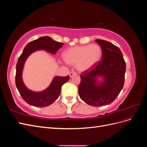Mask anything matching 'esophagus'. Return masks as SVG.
I'll return each instance as SVG.
<instances>
[{"label":"esophagus","mask_w":147,"mask_h":147,"mask_svg":"<svg viewBox=\"0 0 147 147\" xmlns=\"http://www.w3.org/2000/svg\"><path fill=\"white\" fill-rule=\"evenodd\" d=\"M77 75V72H75V71H72V72H71L69 74L70 77H72V76H74V75Z\"/></svg>","instance_id":"1"}]
</instances>
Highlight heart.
<instances>
[{"label": "heart", "instance_id": "b5f03b06", "mask_svg": "<svg viewBox=\"0 0 147 147\" xmlns=\"http://www.w3.org/2000/svg\"><path fill=\"white\" fill-rule=\"evenodd\" d=\"M101 48L96 44L69 48L64 53L67 63L76 64L78 70L85 71L93 67L101 58Z\"/></svg>", "mask_w": 147, "mask_h": 147}]
</instances>
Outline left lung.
Instances as JSON below:
<instances>
[{"mask_svg":"<svg viewBox=\"0 0 147 147\" xmlns=\"http://www.w3.org/2000/svg\"><path fill=\"white\" fill-rule=\"evenodd\" d=\"M100 45L102 59L91 69L81 75L78 86L80 98L88 105L100 107L110 104L123 88L126 63L120 49L104 40H95ZM102 77L99 82L97 78Z\"/></svg>","mask_w":147,"mask_h":147,"instance_id":"obj_1","label":"left lung"}]
</instances>
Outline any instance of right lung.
<instances>
[{"label": "right lung", "mask_w": 147, "mask_h": 147, "mask_svg": "<svg viewBox=\"0 0 147 147\" xmlns=\"http://www.w3.org/2000/svg\"><path fill=\"white\" fill-rule=\"evenodd\" d=\"M63 45V43L56 42L50 37L45 36L28 43L24 48L16 64L15 83L22 98L29 105L44 107L53 104L59 97L61 87L69 80V76L55 77L50 86L45 90L38 92L32 91L26 87L22 79V72L26 59L31 53L38 50L55 54Z\"/></svg>", "instance_id": "1"}]
</instances>
